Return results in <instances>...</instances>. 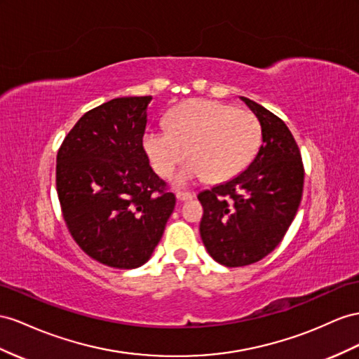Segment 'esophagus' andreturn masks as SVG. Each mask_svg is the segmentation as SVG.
<instances>
[{
  "instance_id": "1",
  "label": "esophagus",
  "mask_w": 359,
  "mask_h": 359,
  "mask_svg": "<svg viewBox=\"0 0 359 359\" xmlns=\"http://www.w3.org/2000/svg\"><path fill=\"white\" fill-rule=\"evenodd\" d=\"M176 196H177L179 200H189V198H192L191 192H187V191H177Z\"/></svg>"
}]
</instances>
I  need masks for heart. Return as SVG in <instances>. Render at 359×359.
<instances>
[{
	"mask_svg": "<svg viewBox=\"0 0 359 359\" xmlns=\"http://www.w3.org/2000/svg\"><path fill=\"white\" fill-rule=\"evenodd\" d=\"M245 137L235 124L224 116H214L208 141L192 151L191 161L198 168L218 170L219 163L227 162L238 167L245 159Z\"/></svg>",
	"mask_w": 359,
	"mask_h": 359,
	"instance_id": "1",
	"label": "heart"
}]
</instances>
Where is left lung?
Listing matches in <instances>:
<instances>
[{
    "mask_svg": "<svg viewBox=\"0 0 359 359\" xmlns=\"http://www.w3.org/2000/svg\"><path fill=\"white\" fill-rule=\"evenodd\" d=\"M151 97H121L81 116L57 151L56 188L71 236L114 269L144 265L176 206L142 137Z\"/></svg>",
    "mask_w": 359,
    "mask_h": 359,
    "instance_id": "left-lung-1",
    "label": "left lung"
}]
</instances>
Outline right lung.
Returning a JSON list of instances; mask_svg holds the SVG:
<instances>
[{"label": "right lung", "instance_id": "add662e5", "mask_svg": "<svg viewBox=\"0 0 359 359\" xmlns=\"http://www.w3.org/2000/svg\"><path fill=\"white\" fill-rule=\"evenodd\" d=\"M259 124L255 158L242 171L222 163L231 179L201 192L200 235L208 253L226 267H243L265 258L283 240L302 200L300 150L280 118L255 101H245ZM245 142H256L245 127Z\"/></svg>", "mask_w": 359, "mask_h": 359}]
</instances>
